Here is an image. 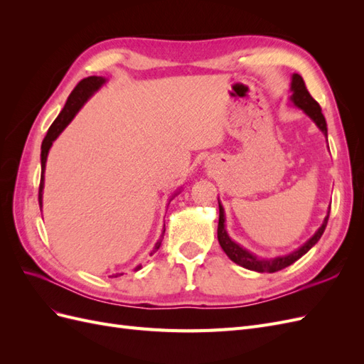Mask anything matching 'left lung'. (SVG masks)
<instances>
[{
	"label": "left lung",
	"instance_id": "8db88e82",
	"mask_svg": "<svg viewBox=\"0 0 364 364\" xmlns=\"http://www.w3.org/2000/svg\"><path fill=\"white\" fill-rule=\"evenodd\" d=\"M291 97L290 100L299 107L302 111L310 117L316 126L323 132V135L328 136V129H326V121L325 117L322 114V109L318 106V103L314 100V98L308 92L305 82L299 74H293L291 77ZM218 209H220V215H218V228H217V238H218V243L222 246V249L225 250L226 255L232 259L238 266L253 270V272H259V273H273V272H278L282 270L285 267H289L290 264H293L294 261L299 259L302 255L310 250L318 240H321L323 230L326 228L328 223V218H329V211L323 220L322 226L316 230V234L306 241L305 245H302L299 249L291 252L290 255H284V257H277V258H270V259H259L255 255H252L250 252H247L246 249L241 247L240 245H237L235 241L230 240V237L226 232V228H225V209L222 206V203L218 202Z\"/></svg>",
	"mask_w": 364,
	"mask_h": 364
}]
</instances>
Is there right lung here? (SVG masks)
Listing matches in <instances>:
<instances>
[{
    "label": "right lung",
    "mask_w": 364,
    "mask_h": 364,
    "mask_svg": "<svg viewBox=\"0 0 364 364\" xmlns=\"http://www.w3.org/2000/svg\"><path fill=\"white\" fill-rule=\"evenodd\" d=\"M106 82V79H103V77H97V75H91V77H86V79L80 80L79 83H77V86L73 90V92L70 94L67 103H65V107L62 109V112L58 115V118L53 121V124L50 126L46 138H43L42 141V147H41V183H39V206L42 208V190H43V173H46V162H47V156H48V151H50V147L53 144V141L56 139L60 134L62 130L67 127L71 119L75 117V114L79 112V109L86 103L87 98H90L95 91H98L102 87V85ZM178 194V193H176ZM174 194V196H176ZM173 196V197H174ZM164 232H165V226H164V230H162V235L159 238L158 243L155 245V247H153L151 250V255L155 253L159 247H161V243H162V238H164ZM141 269V266L136 267V270ZM123 273H117V274H112L111 278H117V277H121Z\"/></svg>",
    "instance_id": "add662e5"
}]
</instances>
